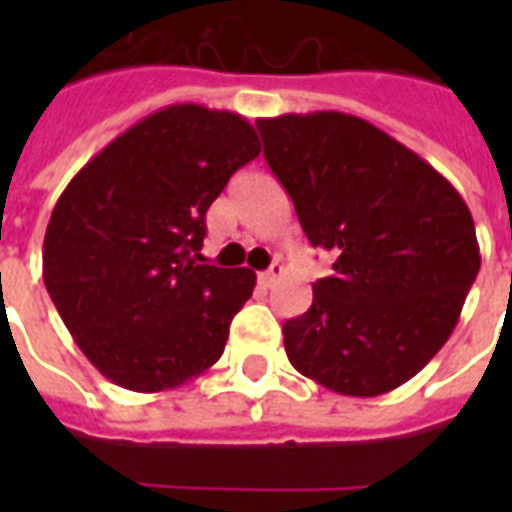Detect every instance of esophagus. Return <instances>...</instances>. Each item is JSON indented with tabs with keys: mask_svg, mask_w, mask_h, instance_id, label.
<instances>
[{
	"mask_svg": "<svg viewBox=\"0 0 512 512\" xmlns=\"http://www.w3.org/2000/svg\"><path fill=\"white\" fill-rule=\"evenodd\" d=\"M281 273H284L281 263H273L271 268H268V271H263V273H260V276H257V281H260V284H263V287L268 289V287H273V284H276V279H279Z\"/></svg>",
	"mask_w": 512,
	"mask_h": 512,
	"instance_id": "34e87169",
	"label": "esophagus"
}]
</instances>
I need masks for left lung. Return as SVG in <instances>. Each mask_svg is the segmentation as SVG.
Returning <instances> with one entry per match:
<instances>
[{"mask_svg":"<svg viewBox=\"0 0 512 512\" xmlns=\"http://www.w3.org/2000/svg\"><path fill=\"white\" fill-rule=\"evenodd\" d=\"M265 162L335 273L284 324L297 372L342 396L412 380L460 321L481 268L473 215L425 159L353 114L257 119Z\"/></svg>","mask_w":512,"mask_h":512,"instance_id":"obj_1","label":"left lung"}]
</instances>
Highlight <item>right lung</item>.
I'll return each instance as SVG.
<instances>
[{
    "label": "right lung",
    "instance_id": "right-lung-1",
    "mask_svg": "<svg viewBox=\"0 0 512 512\" xmlns=\"http://www.w3.org/2000/svg\"><path fill=\"white\" fill-rule=\"evenodd\" d=\"M257 154L244 116L175 103L111 140L60 193L44 233V287L84 356L119 388H177L223 356L257 276L204 265V215Z\"/></svg>",
    "mask_w": 512,
    "mask_h": 512
}]
</instances>
